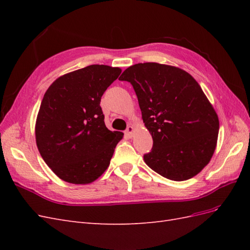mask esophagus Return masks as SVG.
<instances>
[{
    "label": "esophagus",
    "instance_id": "34e87169",
    "mask_svg": "<svg viewBox=\"0 0 250 250\" xmlns=\"http://www.w3.org/2000/svg\"><path fill=\"white\" fill-rule=\"evenodd\" d=\"M133 132H134V128H133V126L129 125V126L127 127V129H126V131H125V134L127 135L128 138H132Z\"/></svg>",
    "mask_w": 250,
    "mask_h": 250
}]
</instances>
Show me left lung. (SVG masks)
<instances>
[{"label":"left lung","instance_id":"obj_1","mask_svg":"<svg viewBox=\"0 0 250 250\" xmlns=\"http://www.w3.org/2000/svg\"><path fill=\"white\" fill-rule=\"evenodd\" d=\"M119 80L130 82L143 122L153 139L144 161L160 175L175 181L194 177L213 156L219 119L198 82L179 67L138 63Z\"/></svg>","mask_w":250,"mask_h":250}]
</instances>
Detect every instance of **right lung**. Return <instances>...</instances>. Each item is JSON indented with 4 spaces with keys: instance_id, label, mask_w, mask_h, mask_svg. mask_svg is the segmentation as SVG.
Segmentation results:
<instances>
[{
    "instance_id": "add662e5",
    "label": "right lung",
    "mask_w": 250,
    "mask_h": 250,
    "mask_svg": "<svg viewBox=\"0 0 250 250\" xmlns=\"http://www.w3.org/2000/svg\"><path fill=\"white\" fill-rule=\"evenodd\" d=\"M122 72L92 64L58 77L44 93L35 123L40 153L66 183L87 185L108 168L123 132L105 126L100 102Z\"/></svg>"
}]
</instances>
